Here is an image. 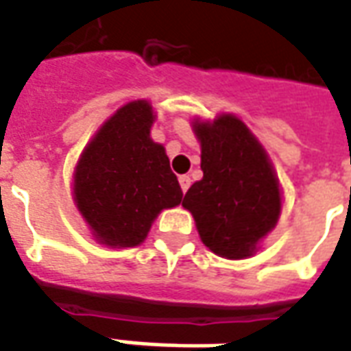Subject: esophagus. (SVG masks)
Segmentation results:
<instances>
[{
	"label": "esophagus",
	"instance_id": "esophagus-1",
	"mask_svg": "<svg viewBox=\"0 0 351 351\" xmlns=\"http://www.w3.org/2000/svg\"><path fill=\"white\" fill-rule=\"evenodd\" d=\"M180 185L183 193H187L189 187H191V178L189 176H180Z\"/></svg>",
	"mask_w": 351,
	"mask_h": 351
}]
</instances>
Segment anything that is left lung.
I'll list each match as a JSON object with an SVG mask.
<instances>
[{
    "label": "left lung",
    "mask_w": 351,
    "mask_h": 351,
    "mask_svg": "<svg viewBox=\"0 0 351 351\" xmlns=\"http://www.w3.org/2000/svg\"><path fill=\"white\" fill-rule=\"evenodd\" d=\"M202 147L204 178L183 198L198 234L215 255L243 259L280 217V185L265 149L232 115L193 124Z\"/></svg>",
    "instance_id": "left-lung-1"
}]
</instances>
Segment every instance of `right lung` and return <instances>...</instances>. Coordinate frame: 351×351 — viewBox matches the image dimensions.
<instances>
[{
	"label": "right lung",
	"mask_w": 351,
	"mask_h": 351,
	"mask_svg": "<svg viewBox=\"0 0 351 351\" xmlns=\"http://www.w3.org/2000/svg\"><path fill=\"white\" fill-rule=\"evenodd\" d=\"M153 121L145 100L126 104L98 130L77 164V208L101 243L138 245L156 215L183 198L166 151L149 136Z\"/></svg>",
	"instance_id": "right-lung-1"
}]
</instances>
